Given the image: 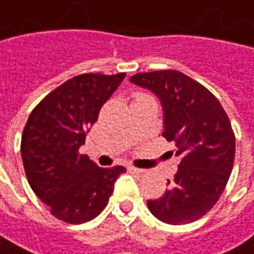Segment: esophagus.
Instances as JSON below:
<instances>
[{
    "label": "esophagus",
    "mask_w": 254,
    "mask_h": 254,
    "mask_svg": "<svg viewBox=\"0 0 254 254\" xmlns=\"http://www.w3.org/2000/svg\"><path fill=\"white\" fill-rule=\"evenodd\" d=\"M127 170L130 171L132 174H140V176L147 173V170H144V169H139V167H135V166H129V167H127Z\"/></svg>",
    "instance_id": "obj_1"
}]
</instances>
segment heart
Returning a JSON list of instances; mask_svg holds the SVG:
<instances>
[{
  "mask_svg": "<svg viewBox=\"0 0 254 254\" xmlns=\"http://www.w3.org/2000/svg\"><path fill=\"white\" fill-rule=\"evenodd\" d=\"M140 98H149V95H146V94H143V92H136L135 100H140Z\"/></svg>",
  "mask_w": 254,
  "mask_h": 254,
  "instance_id": "b5f03b06",
  "label": "heart"
}]
</instances>
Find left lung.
<instances>
[{
	"label": "left lung",
	"mask_w": 254,
	"mask_h": 254,
	"mask_svg": "<svg viewBox=\"0 0 254 254\" xmlns=\"http://www.w3.org/2000/svg\"><path fill=\"white\" fill-rule=\"evenodd\" d=\"M130 83L153 91L163 105L167 142L181 157L170 187L149 199L150 212L170 225L191 223L216 204L235 162L231 121L212 92L177 70L137 73Z\"/></svg>",
	"instance_id": "8db88e82"
}]
</instances>
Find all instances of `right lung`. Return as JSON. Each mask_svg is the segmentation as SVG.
<instances>
[{
	"label": "right lung",
	"instance_id": "right-lung-1",
	"mask_svg": "<svg viewBox=\"0 0 254 254\" xmlns=\"http://www.w3.org/2000/svg\"><path fill=\"white\" fill-rule=\"evenodd\" d=\"M127 73L75 75L49 92L31 112L21 140L23 169L50 214L67 223L94 219L107 206L124 166L98 167L80 153L101 107Z\"/></svg>",
	"mask_w": 254,
	"mask_h": 254
}]
</instances>
